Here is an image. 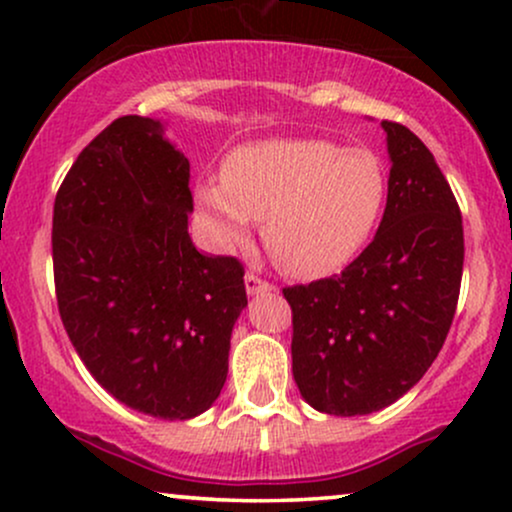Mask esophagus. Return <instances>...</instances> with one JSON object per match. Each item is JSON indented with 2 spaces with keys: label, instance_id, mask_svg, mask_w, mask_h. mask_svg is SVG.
Returning a JSON list of instances; mask_svg holds the SVG:
<instances>
[{
  "label": "esophagus",
  "instance_id": "34e87169",
  "mask_svg": "<svg viewBox=\"0 0 512 512\" xmlns=\"http://www.w3.org/2000/svg\"><path fill=\"white\" fill-rule=\"evenodd\" d=\"M272 289L274 286L269 284V281L260 279L257 274H252V272L245 274V291H248L250 296H260V293H269Z\"/></svg>",
  "mask_w": 512,
  "mask_h": 512
}]
</instances>
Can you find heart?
<instances>
[{"label": "heart", "instance_id": "b5f03b06", "mask_svg": "<svg viewBox=\"0 0 512 512\" xmlns=\"http://www.w3.org/2000/svg\"><path fill=\"white\" fill-rule=\"evenodd\" d=\"M223 180L197 187L214 243L236 250L264 219L262 238L281 269L320 279L346 267L383 219L385 161L366 146L330 139H264L231 151Z\"/></svg>", "mask_w": 512, "mask_h": 512}]
</instances>
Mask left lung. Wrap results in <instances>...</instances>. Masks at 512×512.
<instances>
[{
	"label": "left lung",
	"instance_id": "left-lung-1",
	"mask_svg": "<svg viewBox=\"0 0 512 512\" xmlns=\"http://www.w3.org/2000/svg\"><path fill=\"white\" fill-rule=\"evenodd\" d=\"M383 129L392 168L373 243L342 274L284 289L293 380L322 414H373L407 395L443 349L460 296L455 195L411 129Z\"/></svg>",
	"mask_w": 512,
	"mask_h": 512
}]
</instances>
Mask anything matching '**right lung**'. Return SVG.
<instances>
[{"instance_id": "right-lung-1", "label": "right lung", "mask_w": 512, "mask_h": 512, "mask_svg": "<svg viewBox=\"0 0 512 512\" xmlns=\"http://www.w3.org/2000/svg\"><path fill=\"white\" fill-rule=\"evenodd\" d=\"M190 161L151 117H117L81 151L55 199L60 317L98 385L168 421L207 411L248 305L243 264L204 255L187 219Z\"/></svg>"}]
</instances>
